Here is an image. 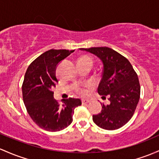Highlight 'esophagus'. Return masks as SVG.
<instances>
[{
	"instance_id": "34e87169",
	"label": "esophagus",
	"mask_w": 159,
	"mask_h": 159,
	"mask_svg": "<svg viewBox=\"0 0 159 159\" xmlns=\"http://www.w3.org/2000/svg\"><path fill=\"white\" fill-rule=\"evenodd\" d=\"M81 102H82V104H86L90 102V100L89 99H81Z\"/></svg>"
}]
</instances>
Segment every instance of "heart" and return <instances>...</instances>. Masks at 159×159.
I'll return each mask as SVG.
<instances>
[{
    "mask_svg": "<svg viewBox=\"0 0 159 159\" xmlns=\"http://www.w3.org/2000/svg\"><path fill=\"white\" fill-rule=\"evenodd\" d=\"M84 62H88V63L93 64V60H92L90 57L84 56V57H81V58L78 60V63H84ZM78 91L81 94H84L86 93V91H85L84 90H81V89H78Z\"/></svg>",
    "mask_w": 159,
    "mask_h": 159,
    "instance_id": "1",
    "label": "heart"
}]
</instances>
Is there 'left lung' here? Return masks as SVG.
<instances>
[{"mask_svg":"<svg viewBox=\"0 0 159 159\" xmlns=\"http://www.w3.org/2000/svg\"><path fill=\"white\" fill-rule=\"evenodd\" d=\"M100 59L103 65L97 91L109 104L102 105L101 112L93 115V121L105 130H116L130 121L140 96L138 76L128 59L107 48H80Z\"/></svg>","mask_w":159,"mask_h":159,"instance_id":"1","label":"left lung"}]
</instances>
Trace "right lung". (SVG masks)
<instances>
[{
  "label": "right lung",
  "instance_id": "right-lung-1",
  "mask_svg": "<svg viewBox=\"0 0 159 159\" xmlns=\"http://www.w3.org/2000/svg\"><path fill=\"white\" fill-rule=\"evenodd\" d=\"M75 50H48L35 59L26 71L22 86V97L31 119L43 130L56 132L72 122L79 99L69 98L60 104L53 98V89L58 83L56 69L59 62Z\"/></svg>",
  "mask_w": 159,
  "mask_h": 159
}]
</instances>
